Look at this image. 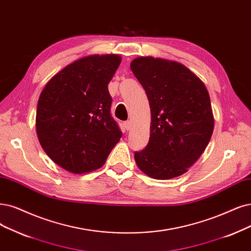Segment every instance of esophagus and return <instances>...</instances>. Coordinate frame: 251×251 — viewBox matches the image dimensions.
Returning <instances> with one entry per match:
<instances>
[{
  "instance_id": "esophagus-1",
  "label": "esophagus",
  "mask_w": 251,
  "mask_h": 251,
  "mask_svg": "<svg viewBox=\"0 0 251 251\" xmlns=\"http://www.w3.org/2000/svg\"><path fill=\"white\" fill-rule=\"evenodd\" d=\"M131 121H126V122L124 123V127H125V129L126 130H129V129L131 128Z\"/></svg>"
}]
</instances>
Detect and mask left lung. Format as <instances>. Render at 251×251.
<instances>
[{"instance_id":"8db88e82","label":"left lung","mask_w":251,"mask_h":251,"mask_svg":"<svg viewBox=\"0 0 251 251\" xmlns=\"http://www.w3.org/2000/svg\"><path fill=\"white\" fill-rule=\"evenodd\" d=\"M130 68L149 99L151 130L134 153L140 170L157 180L186 173L208 146L214 128L203 82L181 63L153 57L134 59Z\"/></svg>"}]
</instances>
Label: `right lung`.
I'll use <instances>...</instances> for the list:
<instances>
[{"mask_svg":"<svg viewBox=\"0 0 251 251\" xmlns=\"http://www.w3.org/2000/svg\"><path fill=\"white\" fill-rule=\"evenodd\" d=\"M118 54H93L71 63L46 83L36 114L39 143L50 158L73 174L95 171L122 132L110 115L108 82Z\"/></svg>","mask_w":251,"mask_h":251,"instance_id":"1","label":"right lung"}]
</instances>
